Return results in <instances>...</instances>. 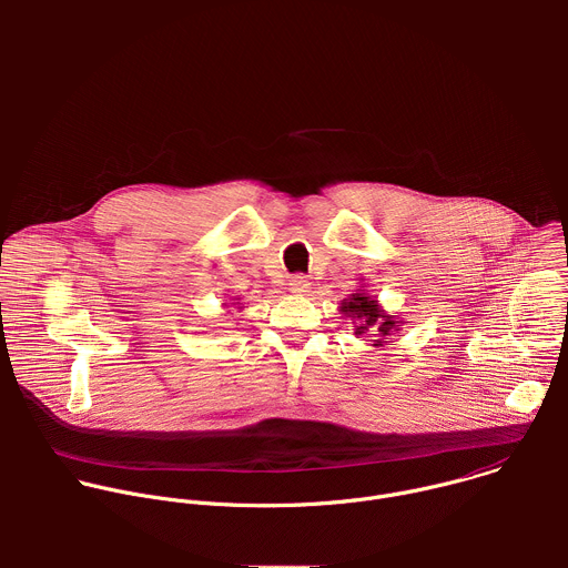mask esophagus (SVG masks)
I'll return each instance as SVG.
<instances>
[{"label": "esophagus", "instance_id": "1", "mask_svg": "<svg viewBox=\"0 0 568 568\" xmlns=\"http://www.w3.org/2000/svg\"><path fill=\"white\" fill-rule=\"evenodd\" d=\"M290 290H292L294 294L303 296L305 292H310V281H307L305 276H294V278L290 281Z\"/></svg>", "mask_w": 568, "mask_h": 568}]
</instances>
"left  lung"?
<instances>
[{"mask_svg": "<svg viewBox=\"0 0 568 568\" xmlns=\"http://www.w3.org/2000/svg\"><path fill=\"white\" fill-rule=\"evenodd\" d=\"M342 312L355 323V335L371 333L373 346H384L390 335H395L399 328V321L393 314H386L382 305L371 298L364 290L351 294V298H344Z\"/></svg>", "mask_w": 568, "mask_h": 568, "instance_id": "obj_1", "label": "left lung"}]
</instances>
